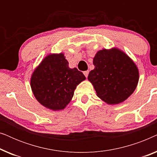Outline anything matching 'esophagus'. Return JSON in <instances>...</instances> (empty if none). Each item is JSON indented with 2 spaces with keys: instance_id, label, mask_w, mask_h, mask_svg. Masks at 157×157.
Masks as SVG:
<instances>
[{
  "instance_id": "1",
  "label": "esophagus",
  "mask_w": 157,
  "mask_h": 157,
  "mask_svg": "<svg viewBox=\"0 0 157 157\" xmlns=\"http://www.w3.org/2000/svg\"><path fill=\"white\" fill-rule=\"evenodd\" d=\"M83 74H84V76L86 77H87L88 75H89V71H83Z\"/></svg>"
}]
</instances>
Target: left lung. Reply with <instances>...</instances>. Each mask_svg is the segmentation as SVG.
I'll list each match as a JSON object with an SVG mask.
<instances>
[{"label":"left lung","instance_id":"8db88e82","mask_svg":"<svg viewBox=\"0 0 157 157\" xmlns=\"http://www.w3.org/2000/svg\"><path fill=\"white\" fill-rule=\"evenodd\" d=\"M95 68L88 79L98 97L109 104L123 102L135 91L139 82V70L123 51L113 48L98 51L94 58Z\"/></svg>","mask_w":157,"mask_h":157}]
</instances>
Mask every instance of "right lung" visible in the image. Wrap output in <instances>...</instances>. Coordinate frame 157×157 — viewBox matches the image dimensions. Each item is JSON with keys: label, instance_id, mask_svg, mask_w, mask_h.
Instances as JSON below:
<instances>
[{"label": "right lung", "instance_id": "1", "mask_svg": "<svg viewBox=\"0 0 157 157\" xmlns=\"http://www.w3.org/2000/svg\"><path fill=\"white\" fill-rule=\"evenodd\" d=\"M86 77L76 68H70L63 53L49 54L36 68L31 78L33 95L40 104L53 111L62 110Z\"/></svg>", "mask_w": 157, "mask_h": 157}]
</instances>
